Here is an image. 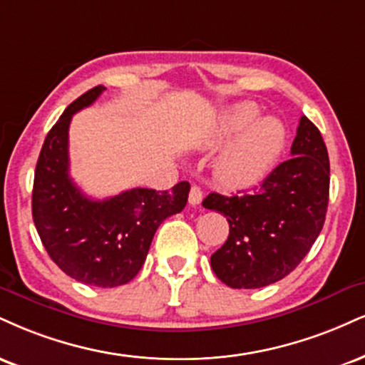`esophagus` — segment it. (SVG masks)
Wrapping results in <instances>:
<instances>
[{"mask_svg":"<svg viewBox=\"0 0 365 365\" xmlns=\"http://www.w3.org/2000/svg\"><path fill=\"white\" fill-rule=\"evenodd\" d=\"M188 202H190V205H199L200 204V202H202V190H200V187L192 185L190 194H188Z\"/></svg>","mask_w":365,"mask_h":365,"instance_id":"34e87169","label":"esophagus"}]
</instances>
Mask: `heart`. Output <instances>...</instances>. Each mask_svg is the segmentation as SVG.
I'll return each mask as SVG.
<instances>
[{
	"instance_id": "heart-1",
	"label": "heart",
	"mask_w": 365,
	"mask_h": 365,
	"mask_svg": "<svg viewBox=\"0 0 365 365\" xmlns=\"http://www.w3.org/2000/svg\"><path fill=\"white\" fill-rule=\"evenodd\" d=\"M260 115L255 103L230 107L219 117L210 135L212 146L233 139L216 161V175L227 187H247L258 182L275 163L284 146V127L277 118Z\"/></svg>"
}]
</instances>
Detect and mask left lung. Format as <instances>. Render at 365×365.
I'll return each mask as SVG.
<instances>
[{"instance_id": "1", "label": "left lung", "mask_w": 365, "mask_h": 365, "mask_svg": "<svg viewBox=\"0 0 365 365\" xmlns=\"http://www.w3.org/2000/svg\"><path fill=\"white\" fill-rule=\"evenodd\" d=\"M291 155L252 192H212L202 202L230 222V236L210 257V265L217 279L232 289H258L284 279L323 230L330 160L322 133L304 115Z\"/></svg>"}]
</instances>
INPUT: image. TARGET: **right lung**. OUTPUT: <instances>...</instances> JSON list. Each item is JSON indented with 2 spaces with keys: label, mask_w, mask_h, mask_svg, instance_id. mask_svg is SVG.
<instances>
[{
  "label": "right lung",
  "mask_w": 365,
  "mask_h": 365,
  "mask_svg": "<svg viewBox=\"0 0 365 365\" xmlns=\"http://www.w3.org/2000/svg\"><path fill=\"white\" fill-rule=\"evenodd\" d=\"M105 91L98 85L66 108L49 130L35 166L32 216L52 262L78 282L117 287L133 280L161 222L187 205L190 185L171 190L130 188L93 200L69 177V124Z\"/></svg>",
  "instance_id": "1"
}]
</instances>
